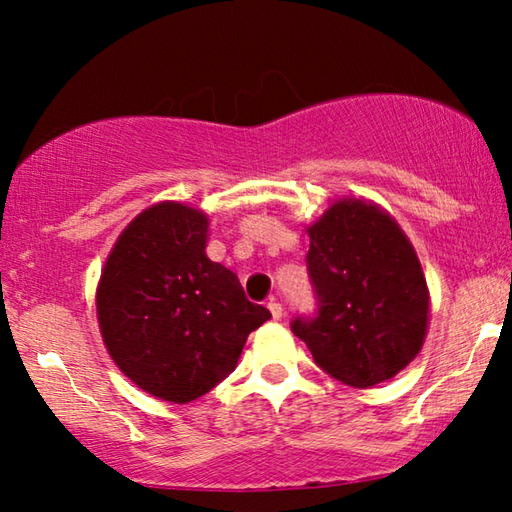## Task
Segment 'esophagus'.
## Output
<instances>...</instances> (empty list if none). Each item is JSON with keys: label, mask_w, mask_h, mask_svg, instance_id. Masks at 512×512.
Segmentation results:
<instances>
[{"label": "esophagus", "mask_w": 512, "mask_h": 512, "mask_svg": "<svg viewBox=\"0 0 512 512\" xmlns=\"http://www.w3.org/2000/svg\"><path fill=\"white\" fill-rule=\"evenodd\" d=\"M268 311H271L273 320H280V318H282V305H280V302H277V300L268 302Z\"/></svg>", "instance_id": "34e87169"}]
</instances>
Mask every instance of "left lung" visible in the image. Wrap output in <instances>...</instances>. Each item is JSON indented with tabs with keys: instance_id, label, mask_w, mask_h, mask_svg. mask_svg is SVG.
I'll use <instances>...</instances> for the list:
<instances>
[{
	"instance_id": "left-lung-1",
	"label": "left lung",
	"mask_w": 512,
	"mask_h": 512,
	"mask_svg": "<svg viewBox=\"0 0 512 512\" xmlns=\"http://www.w3.org/2000/svg\"><path fill=\"white\" fill-rule=\"evenodd\" d=\"M307 235L318 316L293 320V334L343 384L393 379L429 329V289L409 237L384 207L354 196L329 205Z\"/></svg>"
}]
</instances>
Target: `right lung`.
Listing matches in <instances>:
<instances>
[{
	"mask_svg": "<svg viewBox=\"0 0 512 512\" xmlns=\"http://www.w3.org/2000/svg\"><path fill=\"white\" fill-rule=\"evenodd\" d=\"M210 219L178 201L146 207L121 230L97 284L101 339L117 368L153 397L187 404L235 370L271 311L205 255Z\"/></svg>",
	"mask_w": 512,
	"mask_h": 512,
	"instance_id": "1",
	"label": "right lung"
}]
</instances>
